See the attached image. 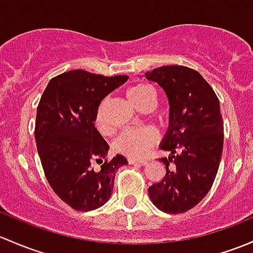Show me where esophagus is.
<instances>
[{"instance_id": "esophagus-1", "label": "esophagus", "mask_w": 253, "mask_h": 253, "mask_svg": "<svg viewBox=\"0 0 253 253\" xmlns=\"http://www.w3.org/2000/svg\"><path fill=\"white\" fill-rule=\"evenodd\" d=\"M128 164L129 165H133V164H138V165H147L148 161L147 160H143V159H128Z\"/></svg>"}]
</instances>
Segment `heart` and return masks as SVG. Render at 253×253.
<instances>
[{
  "label": "heart",
  "mask_w": 253,
  "mask_h": 253,
  "mask_svg": "<svg viewBox=\"0 0 253 253\" xmlns=\"http://www.w3.org/2000/svg\"><path fill=\"white\" fill-rule=\"evenodd\" d=\"M127 98L131 102V104L139 110L143 106L155 105L156 91L149 84H137L127 89ZM94 125L100 132L105 131L104 103L98 106L97 111H95ZM155 139V133L148 128L127 131L124 132L116 139L114 149L118 153L131 156V158H142V156L145 155L148 149L154 144Z\"/></svg>",
  "instance_id": "b5f03b06"
}]
</instances>
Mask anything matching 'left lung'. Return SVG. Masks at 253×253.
I'll return each mask as SVG.
<instances>
[{
  "instance_id": "obj_1",
  "label": "left lung",
  "mask_w": 253,
  "mask_h": 253,
  "mask_svg": "<svg viewBox=\"0 0 253 253\" xmlns=\"http://www.w3.org/2000/svg\"><path fill=\"white\" fill-rule=\"evenodd\" d=\"M169 98V124L160 149L166 174L149 187L153 204L166 213L195 207L211 189L223 150V120L212 87L194 69L165 65L145 73Z\"/></svg>"
}]
</instances>
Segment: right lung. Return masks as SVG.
<instances>
[{"label":"right lung","mask_w":253,"mask_h":253,"mask_svg":"<svg viewBox=\"0 0 253 253\" xmlns=\"http://www.w3.org/2000/svg\"><path fill=\"white\" fill-rule=\"evenodd\" d=\"M128 76L71 70L53 78L37 106L35 139L50 188L76 211H92L111 196L125 156L105 159L109 145L94 126L100 102ZM100 164L94 170L92 165Z\"/></svg>","instance_id":"add662e5"}]
</instances>
